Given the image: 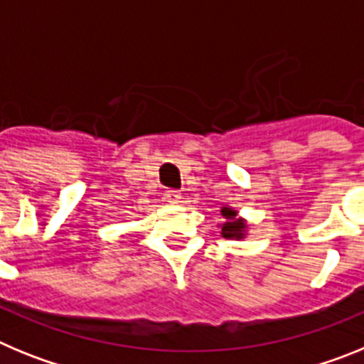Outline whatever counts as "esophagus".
Here are the masks:
<instances>
[{"mask_svg":"<svg viewBox=\"0 0 364 364\" xmlns=\"http://www.w3.org/2000/svg\"><path fill=\"white\" fill-rule=\"evenodd\" d=\"M164 197H166V202H169V204H178L182 195H180V191H176V189H167Z\"/></svg>","mask_w":364,"mask_h":364,"instance_id":"1","label":"esophagus"}]
</instances>
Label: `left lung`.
Wrapping results in <instances>:
<instances>
[{"label": "left lung", "mask_w": 364, "mask_h": 364, "mask_svg": "<svg viewBox=\"0 0 364 364\" xmlns=\"http://www.w3.org/2000/svg\"><path fill=\"white\" fill-rule=\"evenodd\" d=\"M239 211H235L233 208H228L224 205L220 210V215L224 217V224L220 226V235L224 239H244L246 237L247 224L242 217H239Z\"/></svg>", "instance_id": "8db88e82"}]
</instances>
